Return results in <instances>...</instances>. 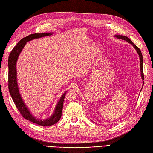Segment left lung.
I'll use <instances>...</instances> for the list:
<instances>
[{
  "label": "left lung",
  "mask_w": 153,
  "mask_h": 153,
  "mask_svg": "<svg viewBox=\"0 0 153 153\" xmlns=\"http://www.w3.org/2000/svg\"><path fill=\"white\" fill-rule=\"evenodd\" d=\"M115 37H116L117 38H118V39H123V40H125V41L128 42L129 43L133 45V46L134 47V49L136 50V52H137V53L139 55V57H140V71H141V79L143 80V84H144V74H143V55H142V53L141 52V50H140V48L136 46L132 42L131 40L128 38L127 36H123V35H115ZM142 89V88H141Z\"/></svg>",
  "instance_id": "obj_1"
}]
</instances>
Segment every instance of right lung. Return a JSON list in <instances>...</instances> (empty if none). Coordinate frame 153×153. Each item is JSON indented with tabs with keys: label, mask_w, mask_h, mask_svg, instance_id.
I'll use <instances>...</instances> for the list:
<instances>
[{
	"label": "right lung",
	"mask_w": 153,
	"mask_h": 153,
	"mask_svg": "<svg viewBox=\"0 0 153 153\" xmlns=\"http://www.w3.org/2000/svg\"><path fill=\"white\" fill-rule=\"evenodd\" d=\"M52 33H34L22 38L17 44L10 52L8 61V66H9V90L11 97L15 103L16 107L18 108L22 115L29 121L41 126H51L57 123L61 118L63 107V102L65 97L66 93L64 92L54 108L53 115L49 118L44 120L37 118L31 114L28 107L26 105L21 97L20 91L17 83V62L19 57V55L28 42L36 38L50 36L53 35Z\"/></svg>",
	"instance_id": "obj_1"
}]
</instances>
